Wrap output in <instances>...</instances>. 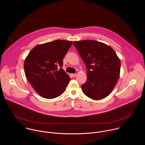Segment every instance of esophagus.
<instances>
[{"mask_svg": "<svg viewBox=\"0 0 145 145\" xmlns=\"http://www.w3.org/2000/svg\"><path fill=\"white\" fill-rule=\"evenodd\" d=\"M71 76H72V77L74 78V77H75V76H76V74H71Z\"/></svg>", "mask_w": 145, "mask_h": 145, "instance_id": "1", "label": "esophagus"}]
</instances>
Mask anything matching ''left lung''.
Wrapping results in <instances>:
<instances>
[{
	"label": "left lung",
	"instance_id": "1",
	"mask_svg": "<svg viewBox=\"0 0 145 145\" xmlns=\"http://www.w3.org/2000/svg\"><path fill=\"white\" fill-rule=\"evenodd\" d=\"M87 69V80L82 85L88 97L99 100L108 96L120 78L121 61L109 46L94 40L75 41Z\"/></svg>",
	"mask_w": 145,
	"mask_h": 145
}]
</instances>
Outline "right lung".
I'll use <instances>...</instances> for the list:
<instances>
[{
    "label": "right lung",
    "instance_id": "add662e5",
    "mask_svg": "<svg viewBox=\"0 0 145 145\" xmlns=\"http://www.w3.org/2000/svg\"><path fill=\"white\" fill-rule=\"evenodd\" d=\"M72 42L55 40L35 46L24 62L25 76L35 91L47 99L65 90L70 78L62 69L63 58Z\"/></svg>",
    "mask_w": 145,
    "mask_h": 145
}]
</instances>
